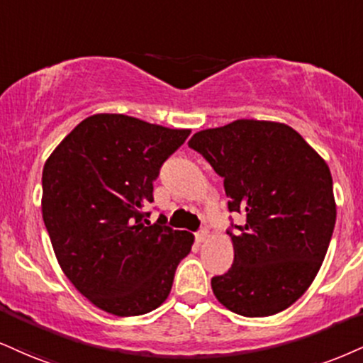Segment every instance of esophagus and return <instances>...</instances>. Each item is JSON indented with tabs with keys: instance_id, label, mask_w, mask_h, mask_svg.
I'll use <instances>...</instances> for the list:
<instances>
[{
	"instance_id": "1",
	"label": "esophagus",
	"mask_w": 363,
	"mask_h": 363,
	"mask_svg": "<svg viewBox=\"0 0 363 363\" xmlns=\"http://www.w3.org/2000/svg\"><path fill=\"white\" fill-rule=\"evenodd\" d=\"M194 238H196V242H198V243H203L204 240L208 238V231L206 230H198L194 233Z\"/></svg>"
}]
</instances>
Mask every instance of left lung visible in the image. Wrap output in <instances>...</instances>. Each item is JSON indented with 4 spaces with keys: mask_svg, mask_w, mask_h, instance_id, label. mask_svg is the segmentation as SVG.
<instances>
[{
    "mask_svg": "<svg viewBox=\"0 0 363 363\" xmlns=\"http://www.w3.org/2000/svg\"><path fill=\"white\" fill-rule=\"evenodd\" d=\"M223 179L235 259L211 279L215 296L248 318L289 308L311 286L333 235L336 208L328 165L291 126L237 120L187 143Z\"/></svg>",
    "mask_w": 363,
    "mask_h": 363,
    "instance_id": "obj_1",
    "label": "left lung"
}]
</instances>
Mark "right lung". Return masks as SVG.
<instances>
[{
	"label": "right lung",
	"mask_w": 363,
	"mask_h": 363,
	"mask_svg": "<svg viewBox=\"0 0 363 363\" xmlns=\"http://www.w3.org/2000/svg\"><path fill=\"white\" fill-rule=\"evenodd\" d=\"M189 130L126 115L81 121L42 172V215L69 281L94 306L116 316L159 308L193 235L148 221L154 181Z\"/></svg>",
	"instance_id": "1"
}]
</instances>
